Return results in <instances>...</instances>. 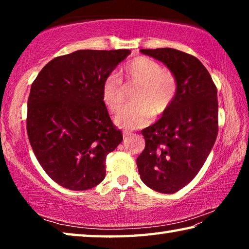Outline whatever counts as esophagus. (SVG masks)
<instances>
[{"label":"esophagus","mask_w":249,"mask_h":249,"mask_svg":"<svg viewBox=\"0 0 249 249\" xmlns=\"http://www.w3.org/2000/svg\"><path fill=\"white\" fill-rule=\"evenodd\" d=\"M130 135H133L130 132H128V130H123V136L125 140H127L128 136H130Z\"/></svg>","instance_id":"1"}]
</instances>
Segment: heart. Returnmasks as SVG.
I'll return each instance as SVG.
<instances>
[{"instance_id":"b5f03b06","label":"heart","mask_w":249,"mask_h":249,"mask_svg":"<svg viewBox=\"0 0 249 249\" xmlns=\"http://www.w3.org/2000/svg\"><path fill=\"white\" fill-rule=\"evenodd\" d=\"M128 82L140 83L134 101L115 116L116 124L134 129L148 123L151 114L165 113L178 93V80L170 70L161 69L159 62L148 57H136L122 69ZM102 100L109 112L117 113L125 101V90L117 74L111 73L102 84Z\"/></svg>"}]
</instances>
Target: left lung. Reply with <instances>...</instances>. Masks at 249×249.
<instances>
[{
  "label": "left lung",
  "instance_id": "left-lung-1",
  "mask_svg": "<svg viewBox=\"0 0 249 249\" xmlns=\"http://www.w3.org/2000/svg\"><path fill=\"white\" fill-rule=\"evenodd\" d=\"M165 64L178 93L157 123L142 130L145 149L136 160L141 179L161 193H175L197 175L218 132L217 89L199 59L172 48L141 49Z\"/></svg>",
  "mask_w": 249,
  "mask_h": 249
}]
</instances>
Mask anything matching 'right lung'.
<instances>
[{"label":"right lung","mask_w":249,"mask_h":249,"mask_svg":"<svg viewBox=\"0 0 249 249\" xmlns=\"http://www.w3.org/2000/svg\"><path fill=\"white\" fill-rule=\"evenodd\" d=\"M128 49L77 50L49 61L34 80L27 135L54 182L88 190L105 178V159L123 141L102 100V84Z\"/></svg>","instance_id":"1"}]
</instances>
